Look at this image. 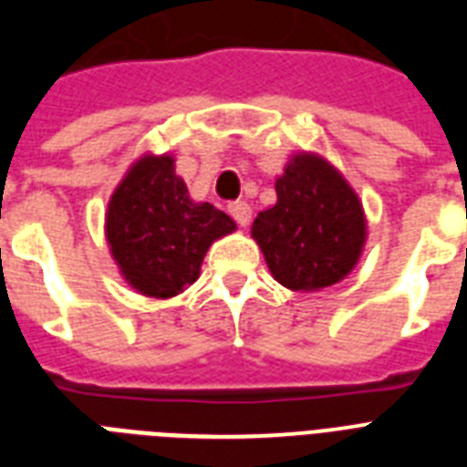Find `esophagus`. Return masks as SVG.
I'll return each mask as SVG.
<instances>
[{"mask_svg": "<svg viewBox=\"0 0 467 467\" xmlns=\"http://www.w3.org/2000/svg\"><path fill=\"white\" fill-rule=\"evenodd\" d=\"M227 213L233 215L237 225H247L249 218H252V208H249L247 201H233V203L227 205Z\"/></svg>", "mask_w": 467, "mask_h": 467, "instance_id": "obj_1", "label": "esophagus"}]
</instances>
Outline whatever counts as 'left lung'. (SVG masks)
<instances>
[{
    "instance_id": "1",
    "label": "left lung",
    "mask_w": 467,
    "mask_h": 467,
    "mask_svg": "<svg viewBox=\"0 0 467 467\" xmlns=\"http://www.w3.org/2000/svg\"><path fill=\"white\" fill-rule=\"evenodd\" d=\"M276 205L256 215L252 237L278 284L317 291L354 269L366 220L344 176L315 155H296L276 182Z\"/></svg>"
}]
</instances>
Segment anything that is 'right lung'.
<instances>
[{
	"instance_id": "obj_1",
	"label": "right lung",
	"mask_w": 467,
	"mask_h": 467,
	"mask_svg": "<svg viewBox=\"0 0 467 467\" xmlns=\"http://www.w3.org/2000/svg\"><path fill=\"white\" fill-rule=\"evenodd\" d=\"M233 230L215 205L191 201L169 155L135 161L106 213V240L120 274L150 298H171L193 284L208 247Z\"/></svg>"
}]
</instances>
